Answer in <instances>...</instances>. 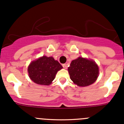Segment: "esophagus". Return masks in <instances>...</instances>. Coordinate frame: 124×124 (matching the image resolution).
Returning <instances> with one entry per match:
<instances>
[{
	"label": "esophagus",
	"instance_id": "1",
	"mask_svg": "<svg viewBox=\"0 0 124 124\" xmlns=\"http://www.w3.org/2000/svg\"><path fill=\"white\" fill-rule=\"evenodd\" d=\"M63 67L64 68V69H67V64H63Z\"/></svg>",
	"mask_w": 124,
	"mask_h": 124
}]
</instances>
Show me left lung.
<instances>
[{"label":"left lung","mask_w":124,"mask_h":124,"mask_svg":"<svg viewBox=\"0 0 124 124\" xmlns=\"http://www.w3.org/2000/svg\"><path fill=\"white\" fill-rule=\"evenodd\" d=\"M68 70L72 81L83 87L93 84L99 74V68L95 61L82 57L72 60Z\"/></svg>","instance_id":"obj_1"}]
</instances>
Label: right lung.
Segmentation results:
<instances>
[{
    "mask_svg": "<svg viewBox=\"0 0 124 124\" xmlns=\"http://www.w3.org/2000/svg\"><path fill=\"white\" fill-rule=\"evenodd\" d=\"M63 66L52 56H43L32 61L28 68L30 79L36 84L49 85Z\"/></svg>",
    "mask_w": 124,
    "mask_h": 124,
    "instance_id": "1",
    "label": "right lung"
}]
</instances>
